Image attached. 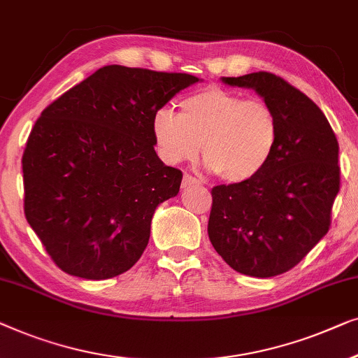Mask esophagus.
Wrapping results in <instances>:
<instances>
[{
  "label": "esophagus",
  "mask_w": 358,
  "mask_h": 358,
  "mask_svg": "<svg viewBox=\"0 0 358 358\" xmlns=\"http://www.w3.org/2000/svg\"><path fill=\"white\" fill-rule=\"evenodd\" d=\"M201 185V181L198 178L191 177V175H185L183 177V188H189V186H196Z\"/></svg>",
  "instance_id": "1"
}]
</instances>
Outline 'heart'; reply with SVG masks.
Instances as JSON below:
<instances>
[{"mask_svg":"<svg viewBox=\"0 0 358 358\" xmlns=\"http://www.w3.org/2000/svg\"><path fill=\"white\" fill-rule=\"evenodd\" d=\"M180 108V117L170 108L152 117L155 148L167 164L194 160L203 144L210 172L238 185L258 177L273 159L279 120L264 100L208 87L185 99Z\"/></svg>","mask_w":358,"mask_h":358,"instance_id":"b5f03b06","label":"heart"}]
</instances>
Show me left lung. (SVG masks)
Returning <instances> with one entry per match:
<instances>
[{
    "label": "left lung",
    "instance_id": "obj_1",
    "mask_svg": "<svg viewBox=\"0 0 358 358\" xmlns=\"http://www.w3.org/2000/svg\"><path fill=\"white\" fill-rule=\"evenodd\" d=\"M274 108L279 141L258 177L213 188L208 234L236 273L273 278L294 268L328 234L339 193V144L318 105L271 73L222 78Z\"/></svg>",
    "mask_w": 358,
    "mask_h": 358
}]
</instances>
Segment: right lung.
<instances>
[{"instance_id":"right-lung-1","label":"right lung","mask_w":358,"mask_h":358,"mask_svg":"<svg viewBox=\"0 0 358 358\" xmlns=\"http://www.w3.org/2000/svg\"><path fill=\"white\" fill-rule=\"evenodd\" d=\"M199 80L110 64L43 110L22 155L24 213L59 269L103 280L141 258L183 178L155 154L152 117Z\"/></svg>"}]
</instances>
